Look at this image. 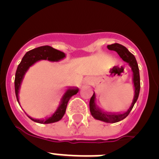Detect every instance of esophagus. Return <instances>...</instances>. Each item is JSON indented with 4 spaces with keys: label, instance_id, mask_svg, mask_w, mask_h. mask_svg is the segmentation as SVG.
<instances>
[{
    "label": "esophagus",
    "instance_id": "34e87169",
    "mask_svg": "<svg viewBox=\"0 0 159 159\" xmlns=\"http://www.w3.org/2000/svg\"><path fill=\"white\" fill-rule=\"evenodd\" d=\"M93 83V79L91 77H86L83 80V83L85 85H90Z\"/></svg>",
    "mask_w": 159,
    "mask_h": 159
}]
</instances>
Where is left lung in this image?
I'll return each instance as SVG.
<instances>
[{"instance_id": "1", "label": "left lung", "mask_w": 159, "mask_h": 159, "mask_svg": "<svg viewBox=\"0 0 159 159\" xmlns=\"http://www.w3.org/2000/svg\"><path fill=\"white\" fill-rule=\"evenodd\" d=\"M107 48L109 50L117 52V54L120 56V57L125 62L128 63V65L131 68V71H132V81L134 88V99L130 107L125 112H105V111L100 109L99 107H97V105L96 104V94L95 92H93V94L92 97H91L90 100H89V111H90L91 115L94 118L97 119V120H101V121L106 122V123H117V122L124 120L130 114L134 105L137 100H138L140 92V86H141V85H140L139 69H138V62H137L134 56L128 51V49L126 47L120 45V44L114 43L112 44V45H107Z\"/></svg>"}]
</instances>
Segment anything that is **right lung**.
<instances>
[{
  "instance_id": "1",
  "label": "right lung",
  "mask_w": 159,
  "mask_h": 159,
  "mask_svg": "<svg viewBox=\"0 0 159 159\" xmlns=\"http://www.w3.org/2000/svg\"><path fill=\"white\" fill-rule=\"evenodd\" d=\"M65 57V53L57 49H55L52 47L48 46V45L41 46L27 52L26 54L25 55L24 57L21 59L20 64L18 65L16 70V73H15V89L17 100H18L19 104V96H18V94H19L20 88H21V85L23 81V79H24L25 75L28 69L31 66L34 65L35 62H39L40 60L45 59V60H48L51 61V62H58V61L63 59ZM78 92H79V89L77 87H69L66 89V91L64 93L62 98H61L60 103H59L57 109L50 117H46L45 119L32 118V117L28 115V117L33 121L37 122V123L39 124H51L59 121L62 118V117L65 114L67 103H68L70 99L73 95L77 93Z\"/></svg>"
}]
</instances>
